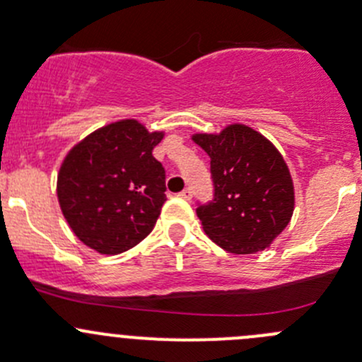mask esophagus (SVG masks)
I'll return each mask as SVG.
<instances>
[{"instance_id": "esophagus-1", "label": "esophagus", "mask_w": 362, "mask_h": 362, "mask_svg": "<svg viewBox=\"0 0 362 362\" xmlns=\"http://www.w3.org/2000/svg\"><path fill=\"white\" fill-rule=\"evenodd\" d=\"M178 196H180V198H184V199H191V196H192V189H191V187H185L184 191H182L180 194H178Z\"/></svg>"}]
</instances>
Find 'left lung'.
Wrapping results in <instances>:
<instances>
[{"mask_svg":"<svg viewBox=\"0 0 362 362\" xmlns=\"http://www.w3.org/2000/svg\"><path fill=\"white\" fill-rule=\"evenodd\" d=\"M192 140L210 156L214 199L196 208L208 238L231 254L272 245L294 211L293 178L275 145L243 124Z\"/></svg>","mask_w":362,"mask_h":362,"instance_id":"8db88e82","label":"left lung"}]
</instances>
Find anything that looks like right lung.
<instances>
[{
    "instance_id": "obj_1",
    "label": "right lung",
    "mask_w": 362,
    "mask_h": 362,
    "mask_svg": "<svg viewBox=\"0 0 362 362\" xmlns=\"http://www.w3.org/2000/svg\"><path fill=\"white\" fill-rule=\"evenodd\" d=\"M160 140L163 133L126 119L94 131L68 152L57 198L80 242L113 255L147 238L166 202V173L152 156Z\"/></svg>"
}]
</instances>
